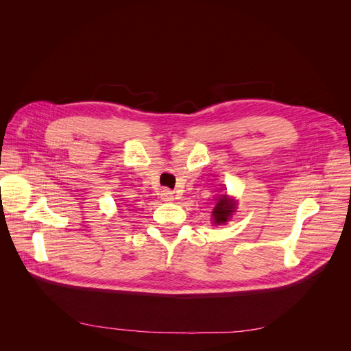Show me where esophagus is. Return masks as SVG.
Returning a JSON list of instances; mask_svg holds the SVG:
<instances>
[{
  "instance_id": "34e87169",
  "label": "esophagus",
  "mask_w": 351,
  "mask_h": 351,
  "mask_svg": "<svg viewBox=\"0 0 351 351\" xmlns=\"http://www.w3.org/2000/svg\"><path fill=\"white\" fill-rule=\"evenodd\" d=\"M160 197H162L163 202H172L175 199V193L172 191H169V189H163L160 192Z\"/></svg>"
}]
</instances>
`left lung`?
Wrapping results in <instances>:
<instances>
[{
	"label": "left lung",
	"instance_id": "1",
	"mask_svg": "<svg viewBox=\"0 0 351 351\" xmlns=\"http://www.w3.org/2000/svg\"><path fill=\"white\" fill-rule=\"evenodd\" d=\"M234 212H236V202L231 197H228L226 193L220 195L219 199H216V206L212 212L213 223L217 226L226 224Z\"/></svg>",
	"mask_w": 351,
	"mask_h": 351
}]
</instances>
